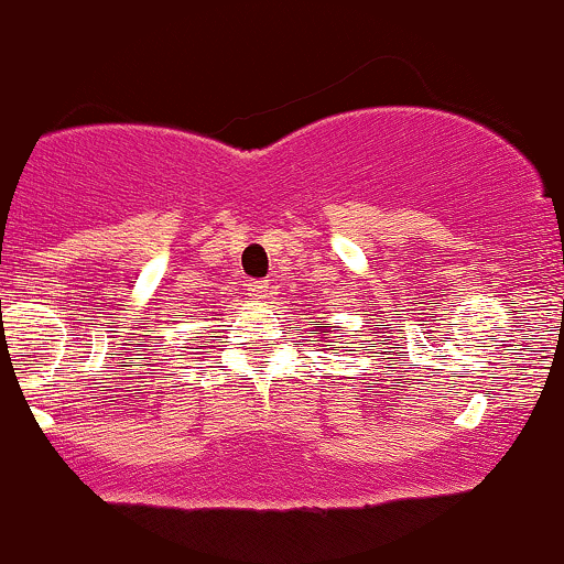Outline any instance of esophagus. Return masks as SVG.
Listing matches in <instances>:
<instances>
[{
    "label": "esophagus",
    "mask_w": 564,
    "mask_h": 564,
    "mask_svg": "<svg viewBox=\"0 0 564 564\" xmlns=\"http://www.w3.org/2000/svg\"><path fill=\"white\" fill-rule=\"evenodd\" d=\"M245 290H248V295L253 297V301H267L269 297V282L267 280H250L245 284Z\"/></svg>",
    "instance_id": "esophagus-1"
}]
</instances>
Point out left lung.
Listing matches in <instances>:
<instances>
[{
  "mask_svg": "<svg viewBox=\"0 0 564 564\" xmlns=\"http://www.w3.org/2000/svg\"><path fill=\"white\" fill-rule=\"evenodd\" d=\"M322 333V329H311V335H319Z\"/></svg>",
  "mask_w": 564,
  "mask_h": 564,
  "instance_id": "left-lung-1",
  "label": "left lung"
}]
</instances>
